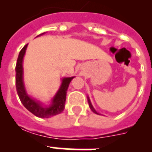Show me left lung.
Returning <instances> with one entry per match:
<instances>
[{
  "instance_id": "left-lung-1",
  "label": "left lung",
  "mask_w": 152,
  "mask_h": 152,
  "mask_svg": "<svg viewBox=\"0 0 152 152\" xmlns=\"http://www.w3.org/2000/svg\"><path fill=\"white\" fill-rule=\"evenodd\" d=\"M88 104H89V106H90V109H91V110H92L93 112H94V113H96V114H99V113H98L97 111L95 110V108L93 107L92 104H91V100H90V99H89V97H88Z\"/></svg>"
}]
</instances>
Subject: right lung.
I'll return each mask as SVG.
<instances>
[{"instance_id": "1", "label": "right lung", "mask_w": 152, "mask_h": 152, "mask_svg": "<svg viewBox=\"0 0 152 152\" xmlns=\"http://www.w3.org/2000/svg\"><path fill=\"white\" fill-rule=\"evenodd\" d=\"M42 34H39L40 36ZM37 36V37H38ZM27 44L23 46V48L20 50L18 56L16 66H15V86L16 91L19 95L20 101L25 108L35 115L38 118H49L53 116L59 114L64 110V104L66 100V93L68 88L72 80L75 76L72 77H64L61 80V84L59 89L51 100V104L49 106H43L41 102L38 101L34 98L31 97L27 94L23 82V61L24 57L26 50H27Z\"/></svg>"}]
</instances>
